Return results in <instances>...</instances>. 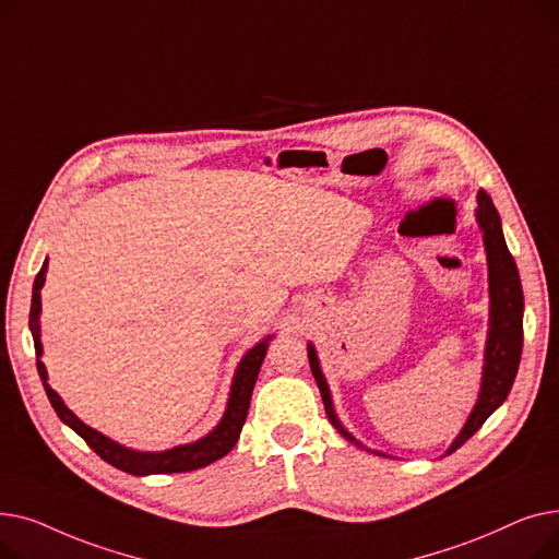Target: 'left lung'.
I'll list each match as a JSON object with an SVG mask.
<instances>
[{
    "label": "left lung",
    "instance_id": "obj_1",
    "mask_svg": "<svg viewBox=\"0 0 559 559\" xmlns=\"http://www.w3.org/2000/svg\"><path fill=\"white\" fill-rule=\"evenodd\" d=\"M476 217L483 228L487 264H489V297H491L489 337H487V348H485V371H483L480 399L474 407L472 417H468L466 426L462 428L453 447L449 449V453L457 451L466 442V439H472L476 435V430H480V426L493 413V409L508 399L514 378H516V371H519L521 348H523L521 278H519L516 262H514V258L506 245V238H503L501 217H498L496 205L485 190L478 192ZM308 360H310V369H312V376L319 385L321 401H324L331 424L337 428V432L342 437L348 439V442H354L356 447H362L358 439L350 432H346L342 428V424L337 421V417L333 413L329 385L324 380V373H321V369H319V360H317V354L312 346H308ZM378 455H383V453H378Z\"/></svg>",
    "mask_w": 559,
    "mask_h": 559
}]
</instances>
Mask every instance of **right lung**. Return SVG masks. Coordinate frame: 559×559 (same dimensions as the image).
Masks as SVG:
<instances>
[{"mask_svg": "<svg viewBox=\"0 0 559 559\" xmlns=\"http://www.w3.org/2000/svg\"><path fill=\"white\" fill-rule=\"evenodd\" d=\"M45 274H47V260H45V264H43L36 281H34L32 310H28V329H32L34 346H36V356L38 358L43 354L38 314H40V289L45 285ZM264 354H267V340L255 344L249 350V354L242 358V362H240V367H238V371H235V378H233L230 399H228V407H226V413H224V419L219 421V426L209 437L199 439V442H194V444L176 447V449H169V451H163V453H138V451L124 449L120 444L110 442L108 437H104L102 432L93 430L91 426H85L83 421H79L68 409V405L61 401V396H58L47 385L45 365L40 360H36V365H38V373L43 378L45 392L49 396V403L56 409V415L61 417L63 424H68L76 435H81L85 439V444L91 447L104 462L112 464L115 468H120V472H127L131 476H150V474H186V472H194V468H201V466H209V464L217 462L235 444H238L242 426H245L247 415H249V403H251L253 385H255L260 365L264 360Z\"/></svg>", "mask_w": 559, "mask_h": 559, "instance_id": "right-lung-1", "label": "right lung"}]
</instances>
